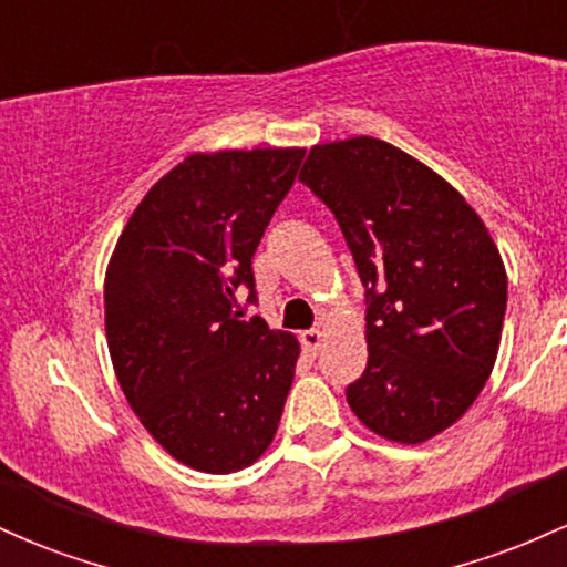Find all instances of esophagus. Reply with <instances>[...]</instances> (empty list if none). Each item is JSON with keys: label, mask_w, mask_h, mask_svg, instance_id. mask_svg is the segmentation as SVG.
I'll use <instances>...</instances> for the list:
<instances>
[{"label": "esophagus", "mask_w": 567, "mask_h": 567, "mask_svg": "<svg viewBox=\"0 0 567 567\" xmlns=\"http://www.w3.org/2000/svg\"><path fill=\"white\" fill-rule=\"evenodd\" d=\"M322 341H324L322 330H303V333H301V343H303L306 351H317L322 347Z\"/></svg>", "instance_id": "34e87169"}]
</instances>
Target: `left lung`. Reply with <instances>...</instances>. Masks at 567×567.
I'll use <instances>...</instances> for the list:
<instances>
[{
	"instance_id": "obj_1",
	"label": "left lung",
	"mask_w": 567,
	"mask_h": 567,
	"mask_svg": "<svg viewBox=\"0 0 567 567\" xmlns=\"http://www.w3.org/2000/svg\"><path fill=\"white\" fill-rule=\"evenodd\" d=\"M298 178L336 213L368 288L351 413L400 445L437 437L496 365L506 269L491 231L442 175L370 135L317 143Z\"/></svg>"
}]
</instances>
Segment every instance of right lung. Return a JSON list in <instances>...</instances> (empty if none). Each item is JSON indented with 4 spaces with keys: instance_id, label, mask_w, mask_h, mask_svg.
<instances>
[{
    "instance_id": "add662e5",
    "label": "right lung",
    "mask_w": 567,
    "mask_h": 567,
    "mask_svg": "<svg viewBox=\"0 0 567 567\" xmlns=\"http://www.w3.org/2000/svg\"><path fill=\"white\" fill-rule=\"evenodd\" d=\"M306 148L194 152L146 192L106 266L112 365L154 440L197 472L256 464L275 440L298 338L243 320L252 252Z\"/></svg>"
}]
</instances>
